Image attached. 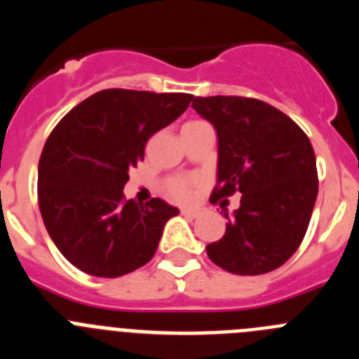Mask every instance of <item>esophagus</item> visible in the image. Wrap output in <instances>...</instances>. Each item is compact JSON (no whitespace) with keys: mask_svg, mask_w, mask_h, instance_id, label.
Listing matches in <instances>:
<instances>
[{"mask_svg":"<svg viewBox=\"0 0 359 359\" xmlns=\"http://www.w3.org/2000/svg\"><path fill=\"white\" fill-rule=\"evenodd\" d=\"M182 214L187 215V217H199V210H196V208H182Z\"/></svg>","mask_w":359,"mask_h":359,"instance_id":"34e87169","label":"esophagus"}]
</instances>
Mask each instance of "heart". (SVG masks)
<instances>
[{"label":"heart","mask_w":359,"mask_h":359,"mask_svg":"<svg viewBox=\"0 0 359 359\" xmlns=\"http://www.w3.org/2000/svg\"><path fill=\"white\" fill-rule=\"evenodd\" d=\"M198 185L199 182L196 177H170L165 182V189H167L169 196H172L177 201H187V199L192 198V192Z\"/></svg>","instance_id":"1"}]
</instances>
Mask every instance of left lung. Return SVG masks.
I'll return each mask as SVG.
<instances>
[{
	"label": "left lung",
	"instance_id": "8db88e82",
	"mask_svg": "<svg viewBox=\"0 0 359 359\" xmlns=\"http://www.w3.org/2000/svg\"><path fill=\"white\" fill-rule=\"evenodd\" d=\"M192 107L217 133L210 201L243 194L233 215L224 214L226 231L208 244V257L236 275L273 271L297 252L309 226L318 196L313 145L290 116L257 98L196 97Z\"/></svg>",
	"mask_w": 359,
	"mask_h": 359
}]
</instances>
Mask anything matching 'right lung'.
Here are the masks:
<instances>
[{"label":"right lung","mask_w":359,"mask_h":359,"mask_svg":"<svg viewBox=\"0 0 359 359\" xmlns=\"http://www.w3.org/2000/svg\"><path fill=\"white\" fill-rule=\"evenodd\" d=\"M189 93L104 90L73 107L44 144L37 198L59 252L93 277L115 278L156 253L165 223L180 214L163 199H126L129 169L145 144L189 107Z\"/></svg>","instance_id":"right-lung-1"}]
</instances>
